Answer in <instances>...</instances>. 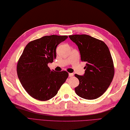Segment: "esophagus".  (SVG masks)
<instances>
[{
  "label": "esophagus",
  "mask_w": 130,
  "mask_h": 130,
  "mask_svg": "<svg viewBox=\"0 0 130 130\" xmlns=\"http://www.w3.org/2000/svg\"><path fill=\"white\" fill-rule=\"evenodd\" d=\"M69 77H73V76L74 74H73V73H70L69 74Z\"/></svg>",
  "instance_id": "obj_1"
}]
</instances>
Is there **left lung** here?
I'll use <instances>...</instances> for the list:
<instances>
[{
    "label": "left lung",
    "instance_id": "8db88e82",
    "mask_svg": "<svg viewBox=\"0 0 130 130\" xmlns=\"http://www.w3.org/2000/svg\"><path fill=\"white\" fill-rule=\"evenodd\" d=\"M69 37L78 46L81 60L86 62L84 74H75L79 80L75 92L84 99H97L107 90L114 77V65L110 50L104 41L89 35Z\"/></svg>",
    "mask_w": 130,
    "mask_h": 130
}]
</instances>
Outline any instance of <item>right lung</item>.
<instances>
[{"label": "right lung", "instance_id": "right-lung-1", "mask_svg": "<svg viewBox=\"0 0 130 130\" xmlns=\"http://www.w3.org/2000/svg\"><path fill=\"white\" fill-rule=\"evenodd\" d=\"M67 36H46L28 43L18 60L17 71L24 89L33 98L46 101L55 96L69 77L65 71L56 72L47 64L56 58V48Z\"/></svg>", "mask_w": 130, "mask_h": 130}]
</instances>
